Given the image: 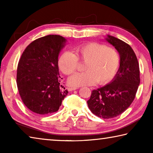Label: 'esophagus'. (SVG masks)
Segmentation results:
<instances>
[{"mask_svg": "<svg viewBox=\"0 0 153 153\" xmlns=\"http://www.w3.org/2000/svg\"><path fill=\"white\" fill-rule=\"evenodd\" d=\"M76 89H77V88H76V87H69V88H67V90H68L69 91H71V90H75Z\"/></svg>", "mask_w": 153, "mask_h": 153, "instance_id": "obj_1", "label": "esophagus"}]
</instances>
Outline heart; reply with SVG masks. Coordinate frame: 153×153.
<instances>
[{
  "instance_id": "heart-1",
  "label": "heart",
  "mask_w": 153,
  "mask_h": 153,
  "mask_svg": "<svg viewBox=\"0 0 153 153\" xmlns=\"http://www.w3.org/2000/svg\"><path fill=\"white\" fill-rule=\"evenodd\" d=\"M76 54L65 51L59 59V67L64 74L70 75L76 70L79 61L86 62L85 71L74 74L69 77L71 86H90L97 82L105 84L112 79L120 65V55L117 49L102 44L91 42L77 46Z\"/></svg>"
}]
</instances>
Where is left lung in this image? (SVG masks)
I'll list each match as a JSON object with an SVG mask.
<instances>
[{
	"mask_svg": "<svg viewBox=\"0 0 153 153\" xmlns=\"http://www.w3.org/2000/svg\"><path fill=\"white\" fill-rule=\"evenodd\" d=\"M107 40L120 53V69L110 84L92 90L87 101L91 112L102 119L123 113L134 101L140 82L139 63L131 46L111 36Z\"/></svg>",
	"mask_w": 153,
	"mask_h": 153,
	"instance_id": "8db88e82",
	"label": "left lung"
}]
</instances>
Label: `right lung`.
I'll use <instances>...</instances> for the list:
<instances>
[{
	"instance_id": "1",
	"label": "right lung",
	"mask_w": 153,
	"mask_h": 153,
	"mask_svg": "<svg viewBox=\"0 0 153 153\" xmlns=\"http://www.w3.org/2000/svg\"><path fill=\"white\" fill-rule=\"evenodd\" d=\"M65 39L48 35L33 40L23 52L17 69V85L22 102L32 112L57 111L68 91L61 90L58 56ZM64 84V83H63Z\"/></svg>"
}]
</instances>
